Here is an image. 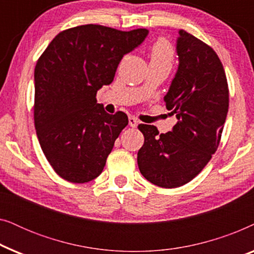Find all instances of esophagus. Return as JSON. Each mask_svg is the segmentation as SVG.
I'll return each mask as SVG.
<instances>
[{
	"label": "esophagus",
	"mask_w": 254,
	"mask_h": 254,
	"mask_svg": "<svg viewBox=\"0 0 254 254\" xmlns=\"http://www.w3.org/2000/svg\"><path fill=\"white\" fill-rule=\"evenodd\" d=\"M128 123H129V126L131 128H136L137 125H138V120L134 117H129V118H128Z\"/></svg>",
	"instance_id": "34e87169"
}]
</instances>
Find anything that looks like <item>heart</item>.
Here are the masks:
<instances>
[{
  "mask_svg": "<svg viewBox=\"0 0 254 254\" xmlns=\"http://www.w3.org/2000/svg\"><path fill=\"white\" fill-rule=\"evenodd\" d=\"M175 59L172 45L165 39H159L152 45L150 51V64L168 65L171 68Z\"/></svg>",
  "mask_w": 254,
  "mask_h": 254,
  "instance_id": "b5f03b06",
  "label": "heart"
}]
</instances>
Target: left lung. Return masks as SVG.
I'll list each match as a JSON object with an SVG mask.
<instances>
[{
	"instance_id": "obj_1",
	"label": "left lung",
	"mask_w": 254,
	"mask_h": 254,
	"mask_svg": "<svg viewBox=\"0 0 254 254\" xmlns=\"http://www.w3.org/2000/svg\"><path fill=\"white\" fill-rule=\"evenodd\" d=\"M176 50L178 70L164 102L178 123L161 135L152 125H138L144 136L138 169L164 189L185 185L202 171L217 150L229 109L227 77L213 48L179 30Z\"/></svg>"
}]
</instances>
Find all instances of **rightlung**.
<instances>
[{
	"label": "right lung",
	"instance_id": "obj_1",
	"mask_svg": "<svg viewBox=\"0 0 254 254\" xmlns=\"http://www.w3.org/2000/svg\"><path fill=\"white\" fill-rule=\"evenodd\" d=\"M148 33L88 24L62 31L41 54L34 69V126L61 178L83 184L102 173L128 117L105 112L97 91L112 83L124 55Z\"/></svg>",
	"mask_w": 254,
	"mask_h": 254
}]
</instances>
